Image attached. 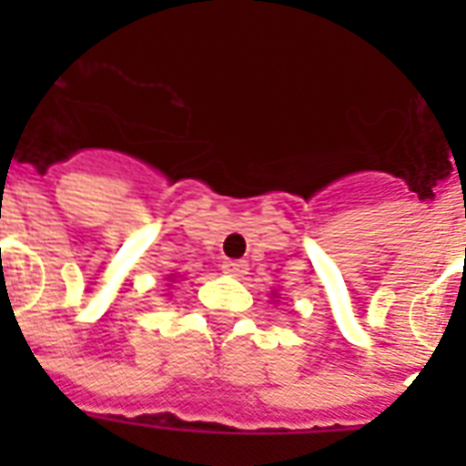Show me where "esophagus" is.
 <instances>
[{
	"label": "esophagus",
	"mask_w": 466,
	"mask_h": 466,
	"mask_svg": "<svg viewBox=\"0 0 466 466\" xmlns=\"http://www.w3.org/2000/svg\"><path fill=\"white\" fill-rule=\"evenodd\" d=\"M221 270H224L226 275H233V278H242V275L247 273V263L238 261V258H226V261L221 263Z\"/></svg>",
	"instance_id": "34e87169"
}]
</instances>
